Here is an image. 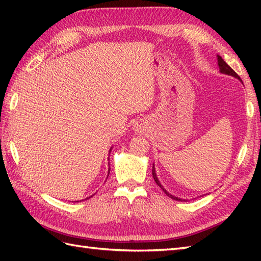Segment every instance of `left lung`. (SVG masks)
<instances>
[{"label": "left lung", "instance_id": "left-lung-1", "mask_svg": "<svg viewBox=\"0 0 261 261\" xmlns=\"http://www.w3.org/2000/svg\"><path fill=\"white\" fill-rule=\"evenodd\" d=\"M218 65H219V68H220V73H222V74H226V75H230V76H233V77H236V79H238L239 81H241V79L239 77V75H238L236 71L232 69L230 66L226 64L224 60L222 59V57L221 56H219L218 55ZM152 177H153V179H154V181H156V184L162 188V190L165 192V194L167 196H169L170 198H173V199H175V201H186V199H181V198H178V197H176V196H174V195H171V194H169L167 191L165 190L164 188V186L160 184V181H159V179H158V177H157V175H156V170H154V165H152Z\"/></svg>", "mask_w": 261, "mask_h": 261}]
</instances>
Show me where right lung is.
Listing matches in <instances>:
<instances>
[{
  "label": "right lung",
  "instance_id": "1",
  "mask_svg": "<svg viewBox=\"0 0 261 261\" xmlns=\"http://www.w3.org/2000/svg\"><path fill=\"white\" fill-rule=\"evenodd\" d=\"M111 150H112V148L110 149V152H111ZM109 174H110V168H109ZM109 174H108V176H109ZM92 196H93V195H92ZM92 196H91V197H92ZM87 198H88V197H87ZM76 202H79V201H76Z\"/></svg>",
  "mask_w": 261,
  "mask_h": 261
}]
</instances>
